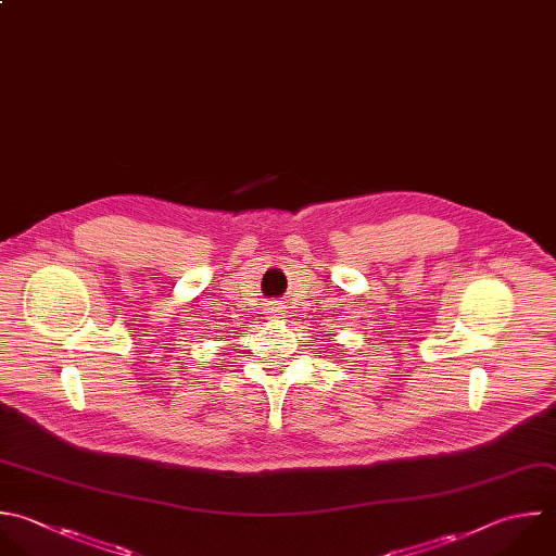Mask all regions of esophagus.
<instances>
[{
    "label": "esophagus",
    "mask_w": 556,
    "mask_h": 556,
    "mask_svg": "<svg viewBox=\"0 0 556 556\" xmlns=\"http://www.w3.org/2000/svg\"><path fill=\"white\" fill-rule=\"evenodd\" d=\"M267 313H271V317H280V315H282V313L276 308V306H271Z\"/></svg>",
    "instance_id": "34e87169"
}]
</instances>
